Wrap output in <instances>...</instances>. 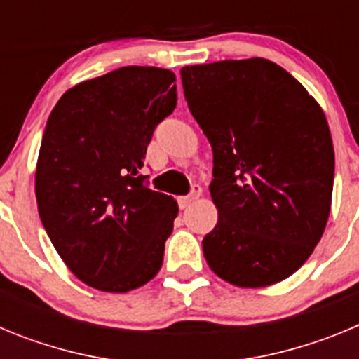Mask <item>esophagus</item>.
Returning <instances> with one entry per match:
<instances>
[{"instance_id":"obj_1","label":"esophagus","mask_w":359,"mask_h":359,"mask_svg":"<svg viewBox=\"0 0 359 359\" xmlns=\"http://www.w3.org/2000/svg\"><path fill=\"white\" fill-rule=\"evenodd\" d=\"M201 192H203L201 185H199V183H194V185H192V189H190V194L189 196H183V198H180V207H182V208L189 207L190 203L196 201V199H198L199 196H201Z\"/></svg>"}]
</instances>
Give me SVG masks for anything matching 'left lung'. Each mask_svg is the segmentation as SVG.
<instances>
[{"label":"left lung","mask_w":359,"mask_h":359,"mask_svg":"<svg viewBox=\"0 0 359 359\" xmlns=\"http://www.w3.org/2000/svg\"><path fill=\"white\" fill-rule=\"evenodd\" d=\"M182 82L214 152L208 266L239 287L284 280L309 259L331 210L334 149L322 107L268 59L185 66Z\"/></svg>","instance_id":"1"}]
</instances>
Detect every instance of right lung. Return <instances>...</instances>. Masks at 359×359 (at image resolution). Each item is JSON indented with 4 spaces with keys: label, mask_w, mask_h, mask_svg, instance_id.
<instances>
[{
    "label": "right lung",
    "mask_w": 359,
    "mask_h": 359,
    "mask_svg": "<svg viewBox=\"0 0 359 359\" xmlns=\"http://www.w3.org/2000/svg\"><path fill=\"white\" fill-rule=\"evenodd\" d=\"M176 75L123 66L66 91L50 113L36 170L39 217L84 284L126 293L163 262L177 203L140 170L152 133L176 107Z\"/></svg>",
    "instance_id": "right-lung-1"
}]
</instances>
